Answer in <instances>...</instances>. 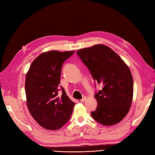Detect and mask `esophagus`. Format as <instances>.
I'll return each mask as SVG.
<instances>
[{"mask_svg":"<svg viewBox=\"0 0 155 155\" xmlns=\"http://www.w3.org/2000/svg\"><path fill=\"white\" fill-rule=\"evenodd\" d=\"M86 100H87V97H86V96H84L82 100H81V102H84V101H85Z\"/></svg>","mask_w":155,"mask_h":155,"instance_id":"34e87169","label":"esophagus"}]
</instances>
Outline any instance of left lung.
I'll return each mask as SVG.
<instances>
[{"label":"left lung","instance_id":"8db88e82","mask_svg":"<svg viewBox=\"0 0 155 155\" xmlns=\"http://www.w3.org/2000/svg\"><path fill=\"white\" fill-rule=\"evenodd\" d=\"M77 54L94 81L103 88L94 97L98 102L91 116L104 126L121 121L128 114L134 95V81L127 64L108 46L98 44L78 50Z\"/></svg>","mask_w":155,"mask_h":155}]
</instances>
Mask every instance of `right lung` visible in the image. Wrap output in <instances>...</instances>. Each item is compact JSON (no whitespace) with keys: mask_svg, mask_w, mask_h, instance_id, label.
Instances as JSON below:
<instances>
[{"mask_svg":"<svg viewBox=\"0 0 155 155\" xmlns=\"http://www.w3.org/2000/svg\"><path fill=\"white\" fill-rule=\"evenodd\" d=\"M74 51H45L33 61L26 74V103L31 115L41 127L48 130L62 128L70 119L74 103L58 93L63 62Z\"/></svg>","mask_w":155,"mask_h":155,"instance_id":"add662e5","label":"right lung"}]
</instances>
